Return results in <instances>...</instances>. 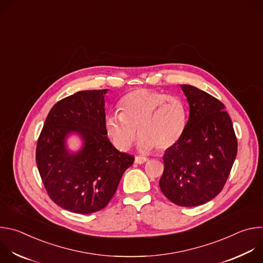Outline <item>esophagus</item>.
<instances>
[{"mask_svg": "<svg viewBox=\"0 0 263 263\" xmlns=\"http://www.w3.org/2000/svg\"><path fill=\"white\" fill-rule=\"evenodd\" d=\"M146 161H147L146 157H143V156H136L135 157V163H137V164H142Z\"/></svg>", "mask_w": 263, "mask_h": 263, "instance_id": "esophagus-1", "label": "esophagus"}]
</instances>
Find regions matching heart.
Masks as SVG:
<instances>
[{
	"mask_svg": "<svg viewBox=\"0 0 263 263\" xmlns=\"http://www.w3.org/2000/svg\"><path fill=\"white\" fill-rule=\"evenodd\" d=\"M119 115L105 119V131L119 151L132 146L136 130L138 146L143 152H163L176 145L187 126L185 102L175 96L138 88L125 95L118 104Z\"/></svg>",
	"mask_w": 263,
	"mask_h": 263,
	"instance_id": "obj_1",
	"label": "heart"
}]
</instances>
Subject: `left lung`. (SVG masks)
<instances>
[{"mask_svg": "<svg viewBox=\"0 0 263 263\" xmlns=\"http://www.w3.org/2000/svg\"><path fill=\"white\" fill-rule=\"evenodd\" d=\"M190 103V119L180 141L163 155L159 181L174 204H205L223 189L237 154V138L224 105L192 85H181Z\"/></svg>", "mask_w": 263, "mask_h": 263, "instance_id": "left-lung-1", "label": "left lung"}]
</instances>
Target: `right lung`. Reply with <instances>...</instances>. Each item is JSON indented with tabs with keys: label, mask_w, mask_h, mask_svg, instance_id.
Here are the masks:
<instances>
[{
	"label": "right lung",
	"mask_w": 263,
	"mask_h": 263,
	"mask_svg": "<svg viewBox=\"0 0 263 263\" xmlns=\"http://www.w3.org/2000/svg\"><path fill=\"white\" fill-rule=\"evenodd\" d=\"M107 91L82 90L57 102L37 140L36 164L45 189L55 204L70 212L89 214L105 208L134 161L106 136ZM72 132L85 140L76 155L65 147V138Z\"/></svg>",
	"instance_id": "add662e5"
}]
</instances>
